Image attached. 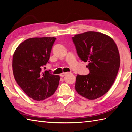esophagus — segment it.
I'll return each instance as SVG.
<instances>
[{
	"label": "esophagus",
	"instance_id": "obj_1",
	"mask_svg": "<svg viewBox=\"0 0 132 132\" xmlns=\"http://www.w3.org/2000/svg\"><path fill=\"white\" fill-rule=\"evenodd\" d=\"M68 74V72H63V73H62V74H60V76H61V77H63L65 76L66 75Z\"/></svg>",
	"mask_w": 132,
	"mask_h": 132
}]
</instances>
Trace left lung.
I'll use <instances>...</instances> for the list:
<instances>
[{
	"label": "left lung",
	"instance_id": "1",
	"mask_svg": "<svg viewBox=\"0 0 132 132\" xmlns=\"http://www.w3.org/2000/svg\"><path fill=\"white\" fill-rule=\"evenodd\" d=\"M72 40L78 56L88 62L89 70L88 75H77L75 90L86 99H97L109 90L116 79L120 65L118 48L112 38L100 32L75 35Z\"/></svg>",
	"mask_w": 132,
	"mask_h": 132
}]
</instances>
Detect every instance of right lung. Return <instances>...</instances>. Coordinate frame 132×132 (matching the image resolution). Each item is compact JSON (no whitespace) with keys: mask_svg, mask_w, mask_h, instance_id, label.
Returning a JSON list of instances; mask_svg holds the SVG:
<instances>
[{"mask_svg":"<svg viewBox=\"0 0 132 132\" xmlns=\"http://www.w3.org/2000/svg\"><path fill=\"white\" fill-rule=\"evenodd\" d=\"M55 39L50 37L27 39L14 52L12 70L15 79L25 93L35 100L47 99L58 88L60 76L41 70L48 62Z\"/></svg>","mask_w":132,"mask_h":132,"instance_id":"obj_1","label":"right lung"}]
</instances>
